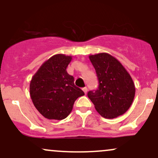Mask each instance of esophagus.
<instances>
[{"label":"esophagus","instance_id":"esophagus-1","mask_svg":"<svg viewBox=\"0 0 158 158\" xmlns=\"http://www.w3.org/2000/svg\"><path fill=\"white\" fill-rule=\"evenodd\" d=\"M82 91H84L85 94H87V91H88V88H87V87L82 88Z\"/></svg>","mask_w":158,"mask_h":158}]
</instances>
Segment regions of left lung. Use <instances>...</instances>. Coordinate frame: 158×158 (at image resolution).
<instances>
[{
    "label": "left lung",
    "mask_w": 158,
    "mask_h": 158,
    "mask_svg": "<svg viewBox=\"0 0 158 158\" xmlns=\"http://www.w3.org/2000/svg\"><path fill=\"white\" fill-rule=\"evenodd\" d=\"M89 59L96 70L99 85L90 91L88 97L100 115L115 118L125 113L133 103L135 85L126 69L108 53L90 55Z\"/></svg>",
    "instance_id": "8db88e82"
}]
</instances>
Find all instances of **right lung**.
<instances>
[{
  "instance_id": "obj_1",
  "label": "right lung",
  "mask_w": 158,
  "mask_h": 158,
  "mask_svg": "<svg viewBox=\"0 0 158 158\" xmlns=\"http://www.w3.org/2000/svg\"><path fill=\"white\" fill-rule=\"evenodd\" d=\"M71 56L53 55L41 65L31 79L30 94L33 103L48 119L62 120L70 115L74 102L85 93L74 85L67 67Z\"/></svg>"
}]
</instances>
